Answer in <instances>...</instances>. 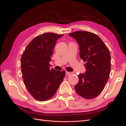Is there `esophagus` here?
Instances as JSON below:
<instances>
[{"mask_svg":"<svg viewBox=\"0 0 126 126\" xmlns=\"http://www.w3.org/2000/svg\"><path fill=\"white\" fill-rule=\"evenodd\" d=\"M72 74V73L71 72H69V71H66V75H70Z\"/></svg>","mask_w":126,"mask_h":126,"instance_id":"esophagus-1","label":"esophagus"}]
</instances>
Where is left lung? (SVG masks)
I'll return each mask as SVG.
<instances>
[{"label": "left lung", "mask_w": 126, "mask_h": 126, "mask_svg": "<svg viewBox=\"0 0 126 126\" xmlns=\"http://www.w3.org/2000/svg\"><path fill=\"white\" fill-rule=\"evenodd\" d=\"M75 38L79 46V56L85 62L86 71L79 74L75 89L77 94L92 99L100 94L107 82L111 69L110 54L108 48L97 34L77 31L69 34Z\"/></svg>", "instance_id": "1"}]
</instances>
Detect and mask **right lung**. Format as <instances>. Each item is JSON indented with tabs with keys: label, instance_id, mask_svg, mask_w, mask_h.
I'll return each mask as SVG.
<instances>
[{
	"label": "right lung",
	"instance_id": "add662e5",
	"mask_svg": "<svg viewBox=\"0 0 126 126\" xmlns=\"http://www.w3.org/2000/svg\"><path fill=\"white\" fill-rule=\"evenodd\" d=\"M63 34L46 32L32 40L21 58V70L24 84L32 96L47 101L55 94L65 76V70L50 69L49 62L57 40Z\"/></svg>",
	"mask_w": 126,
	"mask_h": 126
}]
</instances>
